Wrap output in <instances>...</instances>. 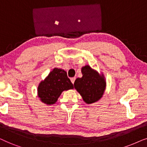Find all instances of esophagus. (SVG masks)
Masks as SVG:
<instances>
[{"label": "esophagus", "mask_w": 147, "mask_h": 147, "mask_svg": "<svg viewBox=\"0 0 147 147\" xmlns=\"http://www.w3.org/2000/svg\"><path fill=\"white\" fill-rule=\"evenodd\" d=\"M75 79H76V78H75V77L71 78V79H70V81H71V82H72V84H74V83H75Z\"/></svg>", "instance_id": "esophagus-1"}]
</instances>
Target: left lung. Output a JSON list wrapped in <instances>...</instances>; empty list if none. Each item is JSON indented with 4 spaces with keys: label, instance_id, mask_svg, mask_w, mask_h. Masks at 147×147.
Here are the masks:
<instances>
[{
    "label": "left lung",
    "instance_id": "1",
    "mask_svg": "<svg viewBox=\"0 0 147 147\" xmlns=\"http://www.w3.org/2000/svg\"><path fill=\"white\" fill-rule=\"evenodd\" d=\"M83 77L77 78L74 87L83 97L86 103L91 104L99 101L104 93L106 82L103 75H99L89 65L81 68Z\"/></svg>",
    "mask_w": 147,
    "mask_h": 147
}]
</instances>
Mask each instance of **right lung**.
<instances>
[{"mask_svg": "<svg viewBox=\"0 0 147 147\" xmlns=\"http://www.w3.org/2000/svg\"><path fill=\"white\" fill-rule=\"evenodd\" d=\"M73 89V85L65 70L55 68L51 71L38 87L40 100L47 105L54 104L64 91Z\"/></svg>", "mask_w": 147, "mask_h": 147, "instance_id": "add662e5", "label": "right lung"}]
</instances>
